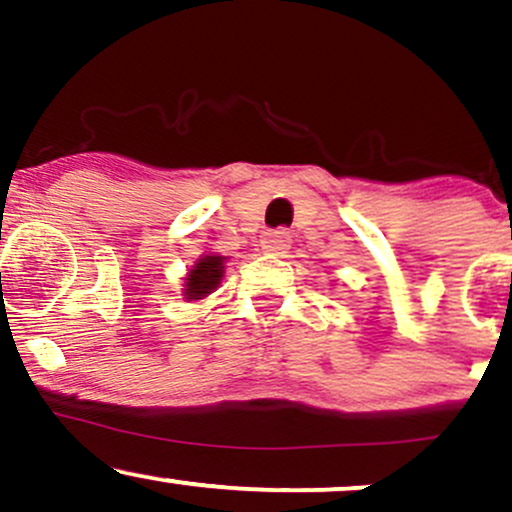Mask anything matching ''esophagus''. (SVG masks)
<instances>
[{
	"mask_svg": "<svg viewBox=\"0 0 512 512\" xmlns=\"http://www.w3.org/2000/svg\"><path fill=\"white\" fill-rule=\"evenodd\" d=\"M288 248H291V236H288L286 231H267L262 236V250L267 252V255L283 257Z\"/></svg>",
	"mask_w": 512,
	"mask_h": 512,
	"instance_id": "obj_1",
	"label": "esophagus"
}]
</instances>
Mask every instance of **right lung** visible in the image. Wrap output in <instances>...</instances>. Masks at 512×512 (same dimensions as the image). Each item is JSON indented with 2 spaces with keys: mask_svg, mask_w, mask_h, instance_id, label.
Here are the masks:
<instances>
[{
  "mask_svg": "<svg viewBox=\"0 0 512 512\" xmlns=\"http://www.w3.org/2000/svg\"><path fill=\"white\" fill-rule=\"evenodd\" d=\"M224 264L226 257L214 255V252L197 257V262L186 274V283H183L181 291L183 298H186L188 303H193V300H205L209 293L217 291L221 279H224Z\"/></svg>",
  "mask_w": 512,
  "mask_h": 512,
  "instance_id": "add662e5",
  "label": "right lung"
}]
</instances>
